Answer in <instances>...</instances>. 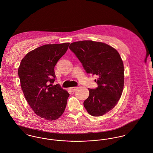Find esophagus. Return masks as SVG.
<instances>
[{
    "mask_svg": "<svg viewBox=\"0 0 153 153\" xmlns=\"http://www.w3.org/2000/svg\"><path fill=\"white\" fill-rule=\"evenodd\" d=\"M77 88V87H71V88H70V90L71 91V92H73V91H74Z\"/></svg>",
    "mask_w": 153,
    "mask_h": 153,
    "instance_id": "obj_1",
    "label": "esophagus"
}]
</instances>
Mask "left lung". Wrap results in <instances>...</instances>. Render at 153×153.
Masks as SVG:
<instances>
[{
  "mask_svg": "<svg viewBox=\"0 0 153 153\" xmlns=\"http://www.w3.org/2000/svg\"><path fill=\"white\" fill-rule=\"evenodd\" d=\"M69 48L75 54L87 74L96 75V89H89L83 102L89 114L100 116L116 105L124 86V66L119 53L101 42L83 40L74 42Z\"/></svg>",
  "mask_w": 153,
  "mask_h": 153,
  "instance_id": "left-lung-1",
  "label": "left lung"
}]
</instances>
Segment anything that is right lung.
<instances>
[{
  "label": "right lung",
  "instance_id": "right-lung-1",
  "mask_svg": "<svg viewBox=\"0 0 153 153\" xmlns=\"http://www.w3.org/2000/svg\"><path fill=\"white\" fill-rule=\"evenodd\" d=\"M69 42L45 44L27 53L18 69L25 98L34 113L47 120H55L64 112L70 94L56 79L54 67L68 50Z\"/></svg>",
  "mask_w": 153,
  "mask_h": 153
}]
</instances>
